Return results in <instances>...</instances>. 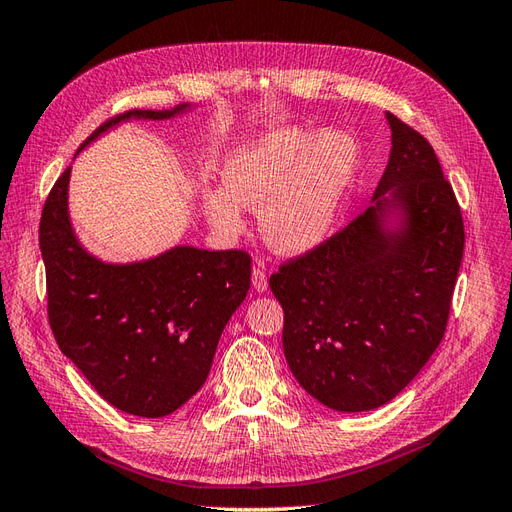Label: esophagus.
<instances>
[{"instance_id":"esophagus-1","label":"esophagus","mask_w":512,"mask_h":512,"mask_svg":"<svg viewBox=\"0 0 512 512\" xmlns=\"http://www.w3.org/2000/svg\"><path fill=\"white\" fill-rule=\"evenodd\" d=\"M252 284H254L256 292H265L267 290V286H269L267 271H265V267H262V265H256L252 269Z\"/></svg>"}]
</instances>
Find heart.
I'll return each instance as SVG.
<instances>
[{"mask_svg":"<svg viewBox=\"0 0 512 512\" xmlns=\"http://www.w3.org/2000/svg\"><path fill=\"white\" fill-rule=\"evenodd\" d=\"M356 162L359 149L346 132L277 128L226 158L224 190L205 192L203 209L230 239L245 228L241 207L260 211L262 237L275 252H312L342 218Z\"/></svg>","mask_w":512,"mask_h":512,"instance_id":"b5f03b06","label":"heart"}]
</instances>
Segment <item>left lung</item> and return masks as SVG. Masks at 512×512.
<instances>
[{
    "label": "left lung",
    "mask_w": 512,
    "mask_h": 512,
    "mask_svg": "<svg viewBox=\"0 0 512 512\" xmlns=\"http://www.w3.org/2000/svg\"><path fill=\"white\" fill-rule=\"evenodd\" d=\"M386 121L393 147L371 205L269 280L292 376L337 412L389 404L425 367L446 331L466 241L436 151L393 113Z\"/></svg>",
    "instance_id": "8db88e82"
}]
</instances>
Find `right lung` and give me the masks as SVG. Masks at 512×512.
<instances>
[{
  "mask_svg": "<svg viewBox=\"0 0 512 512\" xmlns=\"http://www.w3.org/2000/svg\"><path fill=\"white\" fill-rule=\"evenodd\" d=\"M188 106L121 113L102 123L81 149L121 121L170 119ZM68 181L70 166L55 181L40 218L57 346L121 412L173 414L205 384L226 322L250 290L252 258L243 250L177 245L130 265L102 262L74 235Z\"/></svg>",
  "mask_w": 512,
  "mask_h": 512,
  "instance_id": "add662e5",
  "label": "right lung"
}]
</instances>
